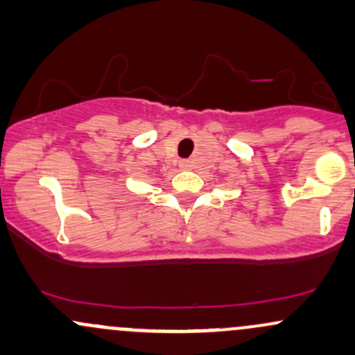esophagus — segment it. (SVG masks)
I'll list each match as a JSON object with an SVG mask.
<instances>
[{"mask_svg":"<svg viewBox=\"0 0 355 355\" xmlns=\"http://www.w3.org/2000/svg\"><path fill=\"white\" fill-rule=\"evenodd\" d=\"M180 166H182V168H190V162H189V159H184V162H180Z\"/></svg>","mask_w":355,"mask_h":355,"instance_id":"1","label":"esophagus"}]
</instances>
